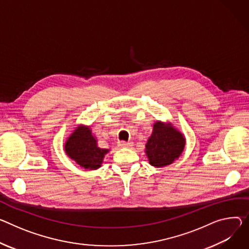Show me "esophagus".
Here are the masks:
<instances>
[{"mask_svg":"<svg viewBox=\"0 0 249 249\" xmlns=\"http://www.w3.org/2000/svg\"><path fill=\"white\" fill-rule=\"evenodd\" d=\"M118 145H119L121 148H129V147H132V146H133V143H132V142H125V141H120Z\"/></svg>","mask_w":249,"mask_h":249,"instance_id":"esophagus-1","label":"esophagus"}]
</instances>
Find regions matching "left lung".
Here are the masks:
<instances>
[{
	"mask_svg": "<svg viewBox=\"0 0 249 249\" xmlns=\"http://www.w3.org/2000/svg\"><path fill=\"white\" fill-rule=\"evenodd\" d=\"M186 145L184 135L172 124L157 121L146 144L145 153L150 165L161 168L174 163Z\"/></svg>",
	"mask_w": 249,
	"mask_h": 249,
	"instance_id": "1",
	"label": "left lung"
}]
</instances>
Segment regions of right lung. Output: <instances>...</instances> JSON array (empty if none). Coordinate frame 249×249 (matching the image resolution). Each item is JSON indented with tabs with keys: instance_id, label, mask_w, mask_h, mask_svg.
<instances>
[{
	"instance_id": "add662e5",
	"label": "right lung",
	"mask_w": 249,
	"mask_h": 249,
	"mask_svg": "<svg viewBox=\"0 0 249 249\" xmlns=\"http://www.w3.org/2000/svg\"><path fill=\"white\" fill-rule=\"evenodd\" d=\"M64 151L71 160L87 170L101 167L108 149H101L88 126H78L64 144Z\"/></svg>"
}]
</instances>
